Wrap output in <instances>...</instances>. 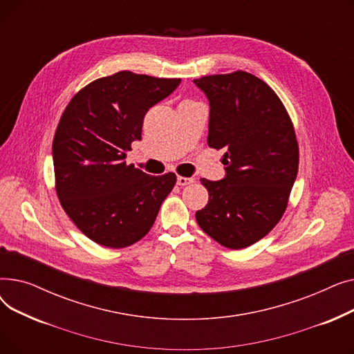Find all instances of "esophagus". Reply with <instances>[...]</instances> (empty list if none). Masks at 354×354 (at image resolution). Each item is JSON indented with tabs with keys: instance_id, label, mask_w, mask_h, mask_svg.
<instances>
[{
	"instance_id": "esophagus-1",
	"label": "esophagus",
	"mask_w": 354,
	"mask_h": 354,
	"mask_svg": "<svg viewBox=\"0 0 354 354\" xmlns=\"http://www.w3.org/2000/svg\"><path fill=\"white\" fill-rule=\"evenodd\" d=\"M194 182V178H185V176H178V185L179 187H185V185H189Z\"/></svg>"
}]
</instances>
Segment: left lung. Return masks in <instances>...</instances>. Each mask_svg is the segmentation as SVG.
Masks as SVG:
<instances>
[{"instance_id":"1","label":"left lung","mask_w":354,"mask_h":354,"mask_svg":"<svg viewBox=\"0 0 354 354\" xmlns=\"http://www.w3.org/2000/svg\"><path fill=\"white\" fill-rule=\"evenodd\" d=\"M194 82L211 106L208 146L224 149L227 165L222 180L201 179L209 199L195 218L216 243L243 250L264 238L287 209L300 158L294 124L277 93L251 73Z\"/></svg>"}]
</instances>
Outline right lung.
<instances>
[{"instance_id":"1","label":"right lung","mask_w":354,"mask_h":354,"mask_svg":"<svg viewBox=\"0 0 354 354\" xmlns=\"http://www.w3.org/2000/svg\"><path fill=\"white\" fill-rule=\"evenodd\" d=\"M123 70L80 88L53 139L54 187L63 209L87 238L107 248L133 245L151 231L176 175L143 174L127 165L143 118L179 86Z\"/></svg>"}]
</instances>
